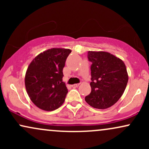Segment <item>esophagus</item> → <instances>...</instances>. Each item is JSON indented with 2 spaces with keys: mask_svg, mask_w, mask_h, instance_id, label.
<instances>
[{
  "mask_svg": "<svg viewBox=\"0 0 149 149\" xmlns=\"http://www.w3.org/2000/svg\"><path fill=\"white\" fill-rule=\"evenodd\" d=\"M79 86V84H73L72 85V88H77V87Z\"/></svg>",
  "mask_w": 149,
  "mask_h": 149,
  "instance_id": "obj_1",
  "label": "esophagus"
}]
</instances>
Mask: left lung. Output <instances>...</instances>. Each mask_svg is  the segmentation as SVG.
<instances>
[{
  "label": "left lung",
  "instance_id": "obj_1",
  "mask_svg": "<svg viewBox=\"0 0 149 149\" xmlns=\"http://www.w3.org/2000/svg\"><path fill=\"white\" fill-rule=\"evenodd\" d=\"M88 59L92 62V90L85 97V102L95 109L111 107L119 100L127 86L125 64L120 58L104 51H89Z\"/></svg>",
  "mask_w": 149,
  "mask_h": 149
}]
</instances>
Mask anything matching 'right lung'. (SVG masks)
Listing matches in <instances>:
<instances>
[{
  "mask_svg": "<svg viewBox=\"0 0 149 149\" xmlns=\"http://www.w3.org/2000/svg\"><path fill=\"white\" fill-rule=\"evenodd\" d=\"M71 50L51 48L37 55L25 74V87L32 102L39 109L51 111L64 103L67 88L62 81L63 68Z\"/></svg>",
  "mask_w": 149,
  "mask_h": 149,
  "instance_id": "obj_1",
  "label": "right lung"
}]
</instances>
